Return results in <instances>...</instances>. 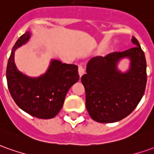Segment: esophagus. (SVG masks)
Masks as SVG:
<instances>
[{"label": "esophagus", "instance_id": "esophagus-1", "mask_svg": "<svg viewBox=\"0 0 154 154\" xmlns=\"http://www.w3.org/2000/svg\"><path fill=\"white\" fill-rule=\"evenodd\" d=\"M84 73H85V70H84V68H83L82 66H78V74H79V76L82 77Z\"/></svg>", "mask_w": 154, "mask_h": 154}]
</instances>
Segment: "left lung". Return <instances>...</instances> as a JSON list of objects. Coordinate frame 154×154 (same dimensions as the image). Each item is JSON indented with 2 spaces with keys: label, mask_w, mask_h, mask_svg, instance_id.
<instances>
[{
  "label": "left lung",
  "mask_w": 154,
  "mask_h": 154,
  "mask_svg": "<svg viewBox=\"0 0 154 154\" xmlns=\"http://www.w3.org/2000/svg\"><path fill=\"white\" fill-rule=\"evenodd\" d=\"M134 47L106 56L94 57L87 64L81 77L86 92V108L94 121L113 123L134 110L143 98L147 84V62L138 40L132 37ZM130 60L129 68L121 72L118 64Z\"/></svg>",
  "instance_id": "obj_1"
}]
</instances>
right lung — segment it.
Listing matches in <instances>:
<instances>
[{"instance_id":"add662e5","label":"right lung","mask_w":154,"mask_h":154,"mask_svg":"<svg viewBox=\"0 0 154 154\" xmlns=\"http://www.w3.org/2000/svg\"><path fill=\"white\" fill-rule=\"evenodd\" d=\"M31 38L26 32L16 42L7 66L8 89L17 106L32 116L51 119L63 107L70 88L79 80L77 66L52 59L47 71L39 77H29L18 71L14 61L15 51Z\"/></svg>"}]
</instances>
